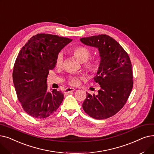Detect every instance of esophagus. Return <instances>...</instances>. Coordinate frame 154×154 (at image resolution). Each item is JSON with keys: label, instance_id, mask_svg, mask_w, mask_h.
I'll return each mask as SVG.
<instances>
[{"label": "esophagus", "instance_id": "esophagus-1", "mask_svg": "<svg viewBox=\"0 0 154 154\" xmlns=\"http://www.w3.org/2000/svg\"><path fill=\"white\" fill-rule=\"evenodd\" d=\"M75 91V88H66V90H64V93H69Z\"/></svg>", "mask_w": 154, "mask_h": 154}]
</instances>
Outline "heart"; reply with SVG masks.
<instances>
[{
    "mask_svg": "<svg viewBox=\"0 0 154 154\" xmlns=\"http://www.w3.org/2000/svg\"><path fill=\"white\" fill-rule=\"evenodd\" d=\"M72 53L76 60L79 62L84 63L83 67L85 70L89 73H93L96 72L98 68V63L96 60H90L91 56V51L86 47L77 46L72 49ZM63 54L62 53H59L56 57V66L61 68L63 64ZM85 79V76L81 75H73L68 77V83L71 86H78L81 83V81Z\"/></svg>",
    "mask_w": 154,
    "mask_h": 154,
    "instance_id": "1",
    "label": "heart"
}]
</instances>
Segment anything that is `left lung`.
<instances>
[{
  "label": "left lung",
  "instance_id": "8db88e82",
  "mask_svg": "<svg viewBox=\"0 0 154 154\" xmlns=\"http://www.w3.org/2000/svg\"><path fill=\"white\" fill-rule=\"evenodd\" d=\"M85 45L97 48L101 61L94 82L100 85L98 94L86 93L83 103L86 113L103 120L118 113L125 105L134 85L133 71L126 51L106 34L80 39Z\"/></svg>",
  "mask_w": 154,
  "mask_h": 154
}]
</instances>
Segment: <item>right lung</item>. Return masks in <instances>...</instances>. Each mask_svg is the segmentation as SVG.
<instances>
[{"label": "right lung", "mask_w": 154, "mask_h": 154, "mask_svg": "<svg viewBox=\"0 0 154 154\" xmlns=\"http://www.w3.org/2000/svg\"><path fill=\"white\" fill-rule=\"evenodd\" d=\"M71 41L57 35L38 34L20 51L14 66L13 82L22 107L34 118L49 116L62 103L63 93L56 89L49 92L46 80L56 66L57 54Z\"/></svg>", "instance_id": "1"}]
</instances>
